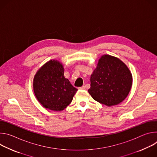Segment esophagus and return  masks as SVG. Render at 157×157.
Listing matches in <instances>:
<instances>
[{"mask_svg": "<svg viewBox=\"0 0 157 157\" xmlns=\"http://www.w3.org/2000/svg\"><path fill=\"white\" fill-rule=\"evenodd\" d=\"M86 89V87L84 86H82V87H79V89H81V90H84V89Z\"/></svg>", "mask_w": 157, "mask_h": 157, "instance_id": "1", "label": "esophagus"}]
</instances>
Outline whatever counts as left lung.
Listing matches in <instances>:
<instances>
[{"label": "left lung", "instance_id": "left-lung-1", "mask_svg": "<svg viewBox=\"0 0 157 157\" xmlns=\"http://www.w3.org/2000/svg\"><path fill=\"white\" fill-rule=\"evenodd\" d=\"M90 81L89 94L98 102L110 107L127 98L132 86V75L120 59L104 55L99 59Z\"/></svg>", "mask_w": 157, "mask_h": 157}]
</instances>
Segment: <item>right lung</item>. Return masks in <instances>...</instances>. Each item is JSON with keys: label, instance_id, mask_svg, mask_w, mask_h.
Masks as SVG:
<instances>
[{"label": "right lung", "instance_id": "add662e5", "mask_svg": "<svg viewBox=\"0 0 157 157\" xmlns=\"http://www.w3.org/2000/svg\"><path fill=\"white\" fill-rule=\"evenodd\" d=\"M64 71L61 63L51 59L36 73L33 81V91L43 107L61 111L71 102L78 89L64 78Z\"/></svg>", "mask_w": 157, "mask_h": 157}]
</instances>
